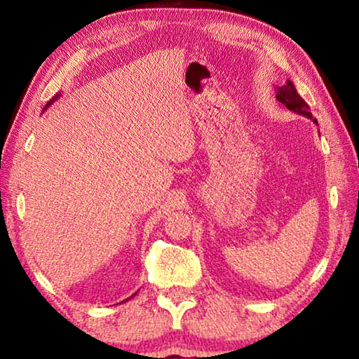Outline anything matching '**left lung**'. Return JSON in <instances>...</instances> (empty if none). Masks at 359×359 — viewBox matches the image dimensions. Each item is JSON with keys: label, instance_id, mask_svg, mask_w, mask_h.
Listing matches in <instances>:
<instances>
[{"label": "left lung", "instance_id": "left-lung-1", "mask_svg": "<svg viewBox=\"0 0 359 359\" xmlns=\"http://www.w3.org/2000/svg\"><path fill=\"white\" fill-rule=\"evenodd\" d=\"M277 95L276 98L282 102V104L287 106L291 112H296L302 115V117H307V118H312L313 123L318 125L317 118L312 117V112H311V107L306 101H304L299 95H297L296 88H294V83L291 81H287V85H283V87H277Z\"/></svg>", "mask_w": 359, "mask_h": 359}]
</instances>
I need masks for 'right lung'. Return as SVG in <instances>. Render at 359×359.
Listing matches in <instances>:
<instances>
[{
	"label": "right lung",
	"mask_w": 359,
	"mask_h": 359,
	"mask_svg": "<svg viewBox=\"0 0 359 359\" xmlns=\"http://www.w3.org/2000/svg\"><path fill=\"white\" fill-rule=\"evenodd\" d=\"M57 98H58V95H57V96H55V98H53V100H50V101H48V102H47V106H46V109H47V107H48V106H50V104H52V102H53V101H55V100H57ZM136 293H137V291H136ZM136 293H135V294H133V296H131V297H135V296H136ZM128 299H130V297H128ZM128 299H126V301H128Z\"/></svg>",
	"instance_id": "obj_1"
}]
</instances>
